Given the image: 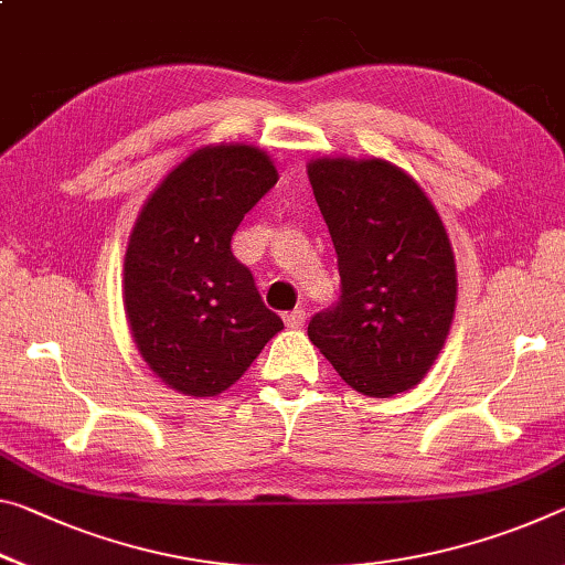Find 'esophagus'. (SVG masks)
Segmentation results:
<instances>
[{
    "instance_id": "34e87169",
    "label": "esophagus",
    "mask_w": 565,
    "mask_h": 565,
    "mask_svg": "<svg viewBox=\"0 0 565 565\" xmlns=\"http://www.w3.org/2000/svg\"><path fill=\"white\" fill-rule=\"evenodd\" d=\"M284 321H286V327L299 329V327H303V321H307V311H303V309L286 311V315H284Z\"/></svg>"
}]
</instances>
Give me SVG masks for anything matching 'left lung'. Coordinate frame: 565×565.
Masks as SVG:
<instances>
[{"label":"left lung","mask_w":565,"mask_h":565,"mask_svg":"<svg viewBox=\"0 0 565 565\" xmlns=\"http://www.w3.org/2000/svg\"><path fill=\"white\" fill-rule=\"evenodd\" d=\"M337 248L342 294L309 339L349 387L392 397L423 382L455 317L450 238L423 188L387 160L307 166Z\"/></svg>","instance_id":"left-lung-1"}]
</instances>
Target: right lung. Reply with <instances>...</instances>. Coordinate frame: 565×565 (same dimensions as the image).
Listing matches in <instances>:
<instances>
[{"label": "right lung", "mask_w": 565, "mask_h": 565, "mask_svg": "<svg viewBox=\"0 0 565 565\" xmlns=\"http://www.w3.org/2000/svg\"><path fill=\"white\" fill-rule=\"evenodd\" d=\"M276 181L254 146L201 148L163 178L132 228L122 271L132 339L188 397L221 395L284 329L231 250L238 223Z\"/></svg>", "instance_id": "1"}]
</instances>
